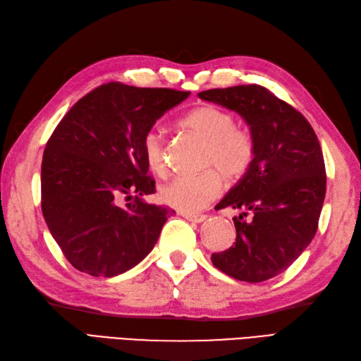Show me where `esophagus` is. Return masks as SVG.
<instances>
[{
	"label": "esophagus",
	"mask_w": 361,
	"mask_h": 361,
	"mask_svg": "<svg viewBox=\"0 0 361 361\" xmlns=\"http://www.w3.org/2000/svg\"><path fill=\"white\" fill-rule=\"evenodd\" d=\"M182 216L187 219L190 222H195V224H202L207 221V216L205 214H190V213H182Z\"/></svg>",
	"instance_id": "34e87169"
}]
</instances>
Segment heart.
I'll return each instance as SVG.
<instances>
[{
	"instance_id": "1",
	"label": "heart",
	"mask_w": 361,
	"mask_h": 361,
	"mask_svg": "<svg viewBox=\"0 0 361 361\" xmlns=\"http://www.w3.org/2000/svg\"><path fill=\"white\" fill-rule=\"evenodd\" d=\"M179 128L195 135L207 144L205 165L216 166L226 180H239L248 173L254 161V139L247 128L237 127L234 114L200 105L179 119ZM142 156L148 169L157 176L166 173V157L162 136L148 130L142 137ZM216 170L185 174L161 187V199L182 213H196L214 200L222 190V178Z\"/></svg>"
}]
</instances>
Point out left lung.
<instances>
[{
	"label": "left lung",
	"instance_id": "left-lung-1",
	"mask_svg": "<svg viewBox=\"0 0 361 361\" xmlns=\"http://www.w3.org/2000/svg\"><path fill=\"white\" fill-rule=\"evenodd\" d=\"M197 96L239 113L256 147L248 173L216 205L242 209L233 217L235 243L211 262L240 282H265L291 267L317 231L326 195L320 142L300 111L262 85Z\"/></svg>",
	"mask_w": 361,
	"mask_h": 361
}]
</instances>
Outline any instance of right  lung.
Masks as SVG:
<instances>
[{
	"label": "right lung",
	"instance_id": "obj_1",
	"mask_svg": "<svg viewBox=\"0 0 361 361\" xmlns=\"http://www.w3.org/2000/svg\"><path fill=\"white\" fill-rule=\"evenodd\" d=\"M190 92L102 84L51 133L41 165V209L66 259L85 274H122L153 250L169 209L153 195L142 137ZM122 197L131 198L120 205Z\"/></svg>",
	"mask_w": 361,
	"mask_h": 361
}]
</instances>
